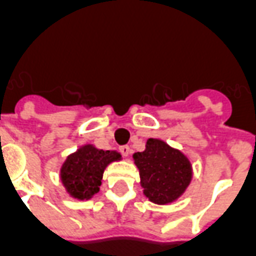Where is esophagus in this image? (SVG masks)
<instances>
[{
	"instance_id": "34e87169",
	"label": "esophagus",
	"mask_w": 256,
	"mask_h": 256,
	"mask_svg": "<svg viewBox=\"0 0 256 256\" xmlns=\"http://www.w3.org/2000/svg\"><path fill=\"white\" fill-rule=\"evenodd\" d=\"M119 152H120L123 156H128L130 155V152H132V150H130L128 145H122V146L119 148Z\"/></svg>"
}]
</instances>
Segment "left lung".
Masks as SVG:
<instances>
[{
	"label": "left lung",
	"mask_w": 256,
	"mask_h": 256,
	"mask_svg": "<svg viewBox=\"0 0 256 256\" xmlns=\"http://www.w3.org/2000/svg\"><path fill=\"white\" fill-rule=\"evenodd\" d=\"M133 159L140 170L144 194L152 203H172L190 184L192 166L189 159L162 140H148L145 150L136 152Z\"/></svg>",
	"instance_id": "left-lung-1"
}]
</instances>
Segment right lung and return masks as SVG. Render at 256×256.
Returning <instances> with one entry per match:
<instances>
[{"instance_id": "right-lung-1", "label": "right lung", "mask_w": 256, "mask_h": 256, "mask_svg": "<svg viewBox=\"0 0 256 256\" xmlns=\"http://www.w3.org/2000/svg\"><path fill=\"white\" fill-rule=\"evenodd\" d=\"M115 160H120L116 150H97L93 145H84L68 156L60 170L64 188L72 198L89 200L100 190L102 172Z\"/></svg>"}]
</instances>
